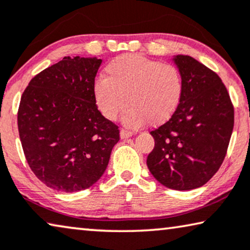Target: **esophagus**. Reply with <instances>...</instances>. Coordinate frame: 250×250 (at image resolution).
Masks as SVG:
<instances>
[{"label": "esophagus", "mask_w": 250, "mask_h": 250, "mask_svg": "<svg viewBox=\"0 0 250 250\" xmlns=\"http://www.w3.org/2000/svg\"><path fill=\"white\" fill-rule=\"evenodd\" d=\"M133 133L131 131H127V129H121V139H127V137H131Z\"/></svg>", "instance_id": "esophagus-1"}]
</instances>
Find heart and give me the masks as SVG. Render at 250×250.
<instances>
[{
  "label": "heart",
  "instance_id": "1",
  "mask_svg": "<svg viewBox=\"0 0 250 250\" xmlns=\"http://www.w3.org/2000/svg\"><path fill=\"white\" fill-rule=\"evenodd\" d=\"M183 92V78L175 65L134 54L111 61L104 68V79L93 84V97L103 116L115 121L127 103L124 123L134 128L146 122L153 126L167 122L178 108Z\"/></svg>",
  "mask_w": 250,
  "mask_h": 250
}]
</instances>
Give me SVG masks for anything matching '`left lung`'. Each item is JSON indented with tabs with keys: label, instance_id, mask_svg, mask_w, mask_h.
Masks as SVG:
<instances>
[{
	"label": "left lung",
	"instance_id": "obj_1",
	"mask_svg": "<svg viewBox=\"0 0 250 250\" xmlns=\"http://www.w3.org/2000/svg\"><path fill=\"white\" fill-rule=\"evenodd\" d=\"M173 61L183 78V97L169 121L150 132L154 147L146 165L164 186L189 190L203 186L221 167L234 110L215 72L187 55H177Z\"/></svg>",
	"mask_w": 250,
	"mask_h": 250
}]
</instances>
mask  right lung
Returning <instances> with one entry per match:
<instances>
[{
  "instance_id": "right-lung-1",
  "label": "right lung",
  "mask_w": 250,
  "mask_h": 250,
  "mask_svg": "<svg viewBox=\"0 0 250 250\" xmlns=\"http://www.w3.org/2000/svg\"><path fill=\"white\" fill-rule=\"evenodd\" d=\"M103 61L64 57L31 79L21 96L18 128L36 177L55 190H83L99 180L119 141L101 115L93 84Z\"/></svg>"
}]
</instances>
